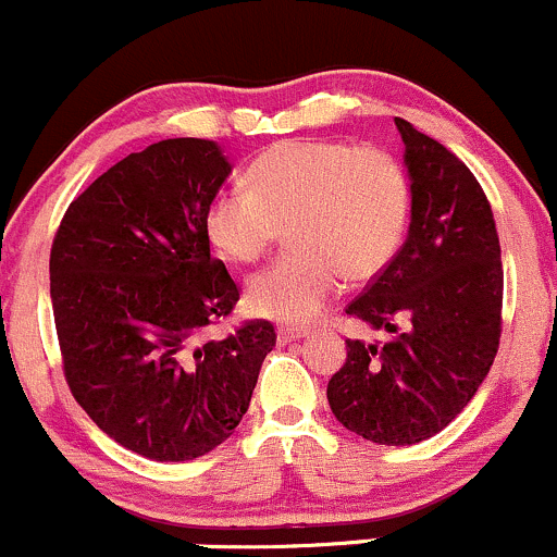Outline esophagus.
<instances>
[{"mask_svg": "<svg viewBox=\"0 0 557 557\" xmlns=\"http://www.w3.org/2000/svg\"><path fill=\"white\" fill-rule=\"evenodd\" d=\"M302 337H308V332H305V329H284V326H281L278 332H276V339H278V345H289V343H297V339H302Z\"/></svg>", "mask_w": 557, "mask_h": 557, "instance_id": "1", "label": "esophagus"}]
</instances>
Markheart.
Wrapping results in <instances>:
<instances>
[{
  "instance_id": "heart-1",
  "label": "heart",
  "mask_w": 557,
  "mask_h": 557,
  "mask_svg": "<svg viewBox=\"0 0 557 557\" xmlns=\"http://www.w3.org/2000/svg\"><path fill=\"white\" fill-rule=\"evenodd\" d=\"M249 190H220L205 212L212 247L238 265L257 262L289 225L292 252L247 284V308L305 326L348 281L380 276L409 225L411 188L400 161L374 146L295 137L249 164Z\"/></svg>"
}]
</instances>
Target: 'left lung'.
<instances>
[{
	"label": "left lung",
	"instance_id": "left-lung-1",
	"mask_svg": "<svg viewBox=\"0 0 557 557\" xmlns=\"http://www.w3.org/2000/svg\"><path fill=\"white\" fill-rule=\"evenodd\" d=\"M411 188L404 247L345 313L393 334L348 339L329 380L332 414L361 438L411 446L446 428L492 369L502 332V249L475 175L396 119Z\"/></svg>",
	"mask_w": 557,
	"mask_h": 557
}]
</instances>
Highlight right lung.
Wrapping results in <instances>:
<instances>
[{"label":"right lung","mask_w":557,"mask_h":557,"mask_svg":"<svg viewBox=\"0 0 557 557\" xmlns=\"http://www.w3.org/2000/svg\"><path fill=\"white\" fill-rule=\"evenodd\" d=\"M228 175L214 140H159L76 196L52 242L50 297L71 393L109 438L157 462L223 444L276 345L268 321L201 339L238 302L205 231Z\"/></svg>","instance_id":"obj_1"}]
</instances>
